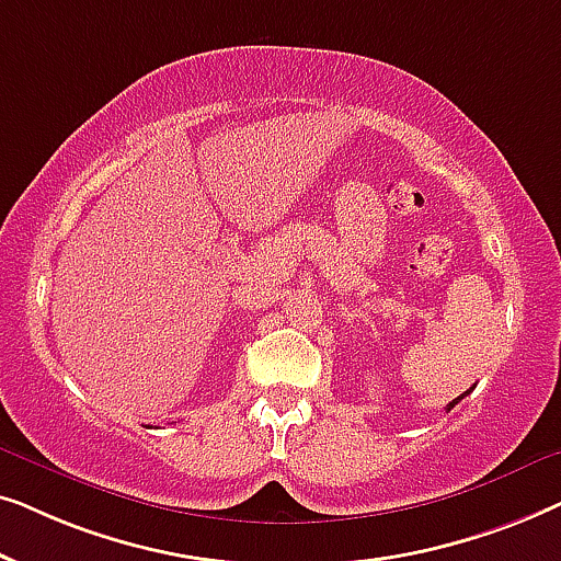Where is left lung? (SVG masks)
Masks as SVG:
<instances>
[{
    "instance_id": "8db88e82",
    "label": "left lung",
    "mask_w": 561,
    "mask_h": 561,
    "mask_svg": "<svg viewBox=\"0 0 561 561\" xmlns=\"http://www.w3.org/2000/svg\"><path fill=\"white\" fill-rule=\"evenodd\" d=\"M470 390H472V388H470ZM470 390H465V393H462V396H459V398H455V401H451V403H449V405H447V411H451V409H455V405H457V403H459V401H462V398H465V396H467V393H470Z\"/></svg>"
}]
</instances>
